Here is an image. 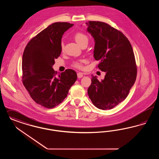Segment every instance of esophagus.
<instances>
[{"instance_id":"34e87169","label":"esophagus","mask_w":159,"mask_h":159,"mask_svg":"<svg viewBox=\"0 0 159 159\" xmlns=\"http://www.w3.org/2000/svg\"><path fill=\"white\" fill-rule=\"evenodd\" d=\"M83 76V75L82 73L79 72V73H77V77H78V78H82Z\"/></svg>"}]
</instances>
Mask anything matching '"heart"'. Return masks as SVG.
<instances>
[{
  "label": "heart",
  "instance_id": "obj_1",
  "mask_svg": "<svg viewBox=\"0 0 159 159\" xmlns=\"http://www.w3.org/2000/svg\"><path fill=\"white\" fill-rule=\"evenodd\" d=\"M74 38H75V41H76L77 43L80 45H81L84 43H86V42L88 43V40H89V38H88V35H86L85 34L82 33V32H77L75 34ZM61 47L62 49L64 48V44L63 43L61 44ZM83 62H84L83 60L76 61L73 62V66L78 69H81V68H82V63Z\"/></svg>",
  "mask_w": 159,
  "mask_h": 159
}]
</instances>
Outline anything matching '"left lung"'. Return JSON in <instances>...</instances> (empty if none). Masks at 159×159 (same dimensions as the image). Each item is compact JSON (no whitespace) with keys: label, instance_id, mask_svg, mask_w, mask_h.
I'll return each instance as SVG.
<instances>
[{"label":"left lung","instance_id":"obj_1","mask_svg":"<svg viewBox=\"0 0 159 159\" xmlns=\"http://www.w3.org/2000/svg\"><path fill=\"white\" fill-rule=\"evenodd\" d=\"M86 24L95 42L93 57L100 61L98 67L106 73L101 81L92 75L88 93L96 107L111 109L127 98L135 82L137 69L133 50L128 38L108 24Z\"/></svg>","mask_w":159,"mask_h":159}]
</instances>
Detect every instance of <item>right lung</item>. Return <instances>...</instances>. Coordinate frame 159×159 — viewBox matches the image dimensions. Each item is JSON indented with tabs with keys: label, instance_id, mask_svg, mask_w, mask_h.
<instances>
[{
	"label": "right lung",
	"instance_id": "obj_1",
	"mask_svg": "<svg viewBox=\"0 0 159 159\" xmlns=\"http://www.w3.org/2000/svg\"><path fill=\"white\" fill-rule=\"evenodd\" d=\"M73 26L68 22L52 24L32 38L24 51L22 83L32 99L45 108L63 102L76 81L75 71L67 69L57 75L52 69L61 52L62 35Z\"/></svg>",
	"mask_w": 159,
	"mask_h": 159
}]
</instances>
